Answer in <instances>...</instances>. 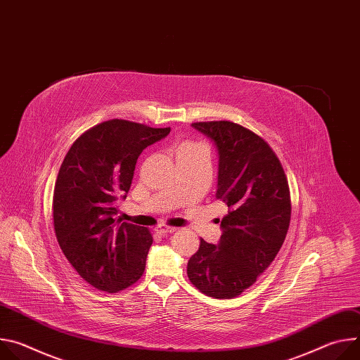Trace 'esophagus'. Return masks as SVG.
<instances>
[{
	"label": "esophagus",
	"instance_id": "1",
	"mask_svg": "<svg viewBox=\"0 0 360 360\" xmlns=\"http://www.w3.org/2000/svg\"><path fill=\"white\" fill-rule=\"evenodd\" d=\"M155 231H157L158 233H161V235H167V233H174V232L176 231V228L168 226V225H160Z\"/></svg>",
	"mask_w": 360,
	"mask_h": 360
}]
</instances>
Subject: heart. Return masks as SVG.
Wrapping results in <instances>:
<instances>
[{
    "mask_svg": "<svg viewBox=\"0 0 360 360\" xmlns=\"http://www.w3.org/2000/svg\"><path fill=\"white\" fill-rule=\"evenodd\" d=\"M192 146H198V145H192V143H185V145H182L181 148H192Z\"/></svg>",
    "mask_w": 360,
    "mask_h": 360,
    "instance_id": "heart-1",
    "label": "heart"
}]
</instances>
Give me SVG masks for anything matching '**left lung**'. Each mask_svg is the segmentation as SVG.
<instances>
[{
    "label": "left lung",
    "instance_id": "1",
    "mask_svg": "<svg viewBox=\"0 0 360 360\" xmlns=\"http://www.w3.org/2000/svg\"><path fill=\"white\" fill-rule=\"evenodd\" d=\"M192 127L218 149L217 198L228 205V215L218 245L200 239L186 272L202 293L231 299L256 282L286 238L292 210L288 179L272 148L242 125L211 121Z\"/></svg>",
    "mask_w": 360,
    "mask_h": 360
}]
</instances>
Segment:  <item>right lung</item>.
I'll return each mask as SVG.
<instances>
[{"label": "right lung", "instance_id": "obj_1", "mask_svg": "<svg viewBox=\"0 0 360 360\" xmlns=\"http://www.w3.org/2000/svg\"><path fill=\"white\" fill-rule=\"evenodd\" d=\"M169 131L105 121L84 132L63 161L53 198L57 240L78 275L99 290L120 292L145 271L152 235L115 221V202L127 198L141 152Z\"/></svg>", "mask_w": 360, "mask_h": 360}]
</instances>
